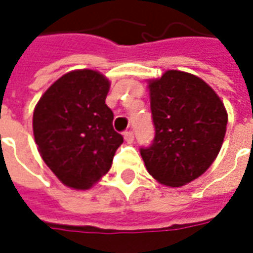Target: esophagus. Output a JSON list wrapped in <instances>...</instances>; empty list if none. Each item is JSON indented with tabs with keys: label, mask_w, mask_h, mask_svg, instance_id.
<instances>
[{
	"label": "esophagus",
	"mask_w": 253,
	"mask_h": 253,
	"mask_svg": "<svg viewBox=\"0 0 253 253\" xmlns=\"http://www.w3.org/2000/svg\"><path fill=\"white\" fill-rule=\"evenodd\" d=\"M123 135H125V141H126L127 143L134 142V132L132 131H126Z\"/></svg>",
	"instance_id": "obj_1"
}]
</instances>
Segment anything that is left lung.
<instances>
[{"label": "left lung", "instance_id": "left-lung-1", "mask_svg": "<svg viewBox=\"0 0 253 253\" xmlns=\"http://www.w3.org/2000/svg\"><path fill=\"white\" fill-rule=\"evenodd\" d=\"M154 139L141 148L154 179L181 187L203 175L222 146L228 114L218 94L194 74L168 70L149 81Z\"/></svg>", "mask_w": 253, "mask_h": 253}]
</instances>
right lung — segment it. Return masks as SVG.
Masks as SVG:
<instances>
[{"mask_svg":"<svg viewBox=\"0 0 253 253\" xmlns=\"http://www.w3.org/2000/svg\"><path fill=\"white\" fill-rule=\"evenodd\" d=\"M110 81L96 70L57 80L34 111V137L47 167L67 187L88 190L110 170L123 137L105 104Z\"/></svg>","mask_w":253,"mask_h":253,"instance_id":"1","label":"right lung"}]
</instances>
